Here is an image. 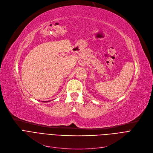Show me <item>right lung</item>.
<instances>
[{
	"mask_svg": "<svg viewBox=\"0 0 153 153\" xmlns=\"http://www.w3.org/2000/svg\"><path fill=\"white\" fill-rule=\"evenodd\" d=\"M46 102H47V101H46Z\"/></svg>",
	"mask_w": 153,
	"mask_h": 153,
	"instance_id": "obj_1",
	"label": "right lung"
}]
</instances>
